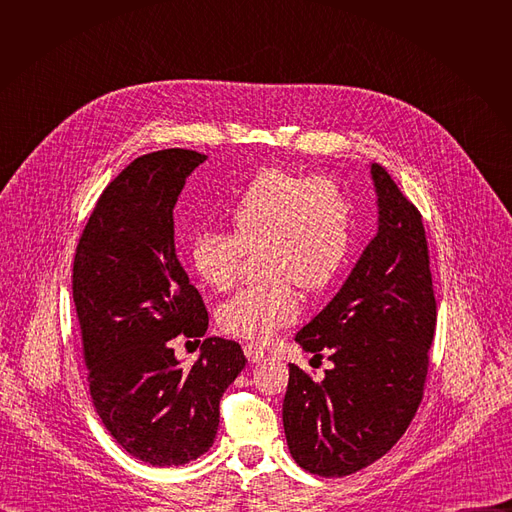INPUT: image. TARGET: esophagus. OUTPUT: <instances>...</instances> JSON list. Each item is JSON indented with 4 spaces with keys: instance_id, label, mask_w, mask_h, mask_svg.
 <instances>
[{
    "instance_id": "obj_1",
    "label": "esophagus",
    "mask_w": 512,
    "mask_h": 512,
    "mask_svg": "<svg viewBox=\"0 0 512 512\" xmlns=\"http://www.w3.org/2000/svg\"><path fill=\"white\" fill-rule=\"evenodd\" d=\"M243 352H245V356H247L251 362H259V360L265 358V350H263L259 344H255V342H247V344L243 346Z\"/></svg>"
}]
</instances>
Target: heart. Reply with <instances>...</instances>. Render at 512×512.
I'll use <instances>...</instances> for the list:
<instances>
[{
    "instance_id": "obj_1",
    "label": "heart",
    "mask_w": 512,
    "mask_h": 512,
    "mask_svg": "<svg viewBox=\"0 0 512 512\" xmlns=\"http://www.w3.org/2000/svg\"><path fill=\"white\" fill-rule=\"evenodd\" d=\"M231 233L202 231L188 247L196 277L229 289L245 251H259L261 283L241 289L216 312L225 332L267 340L302 312L296 285L322 291L340 271L350 243V204L330 178L265 168L229 208Z\"/></svg>"
}]
</instances>
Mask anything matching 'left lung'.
<instances>
[{"instance_id": "obj_1", "label": "left lung", "mask_w": 512, "mask_h": 512, "mask_svg": "<svg viewBox=\"0 0 512 512\" xmlns=\"http://www.w3.org/2000/svg\"><path fill=\"white\" fill-rule=\"evenodd\" d=\"M379 231L332 302L298 334L334 367L316 383L289 364L283 429L304 470L340 478L383 458L409 427L429 367L435 296L421 214L371 164Z\"/></svg>"}]
</instances>
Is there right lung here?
<instances>
[{"label": "right lung", "mask_w": 512, "mask_h": 512, "mask_svg": "<svg viewBox=\"0 0 512 512\" xmlns=\"http://www.w3.org/2000/svg\"><path fill=\"white\" fill-rule=\"evenodd\" d=\"M204 160L180 148L133 160L97 200L72 265L93 405L115 442L152 466L212 446L221 397L247 362L239 342L212 336L184 369L170 346L208 328L174 245V206Z\"/></svg>", "instance_id": "right-lung-1"}]
</instances>
